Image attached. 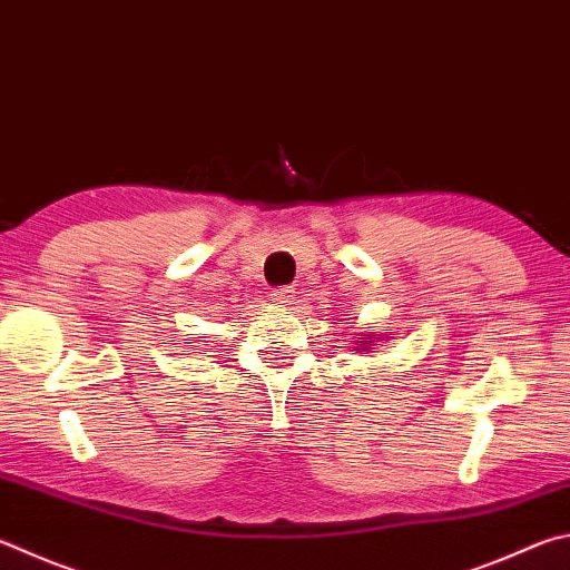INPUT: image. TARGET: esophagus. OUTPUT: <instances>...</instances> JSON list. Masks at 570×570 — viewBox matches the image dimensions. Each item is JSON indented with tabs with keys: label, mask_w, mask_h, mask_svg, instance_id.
<instances>
[{
	"label": "esophagus",
	"mask_w": 570,
	"mask_h": 570,
	"mask_svg": "<svg viewBox=\"0 0 570 570\" xmlns=\"http://www.w3.org/2000/svg\"><path fill=\"white\" fill-rule=\"evenodd\" d=\"M294 294L296 292H294L292 286H278V288H274V292H272V302L286 306V304L294 302Z\"/></svg>",
	"instance_id": "obj_1"
}]
</instances>
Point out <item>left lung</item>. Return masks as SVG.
Returning <instances> with one entry per match:
<instances>
[{
	"label": "left lung",
	"mask_w": 570,
	"mask_h": 570,
	"mask_svg": "<svg viewBox=\"0 0 570 570\" xmlns=\"http://www.w3.org/2000/svg\"><path fill=\"white\" fill-rule=\"evenodd\" d=\"M356 338H358V336H356ZM364 338H366V334L356 341V348H354V351H358V346H374V344H371V341H364Z\"/></svg>",
	"instance_id": "8db88e82"
}]
</instances>
